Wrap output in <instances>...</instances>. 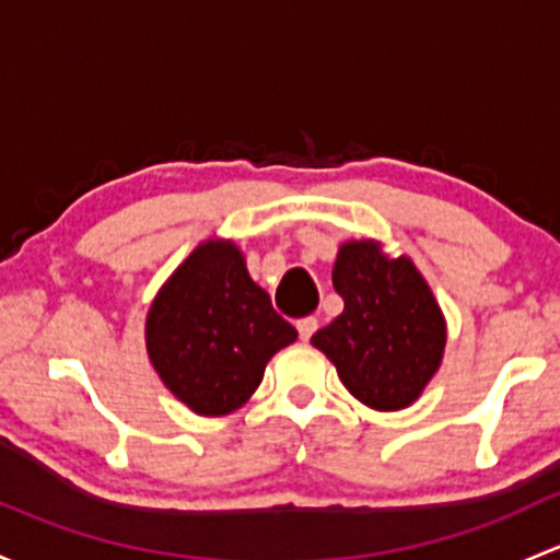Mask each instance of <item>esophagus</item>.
<instances>
[{
  "label": "esophagus",
  "mask_w": 560,
  "mask_h": 560,
  "mask_svg": "<svg viewBox=\"0 0 560 560\" xmlns=\"http://www.w3.org/2000/svg\"><path fill=\"white\" fill-rule=\"evenodd\" d=\"M316 329H319V322H316V316H303V319H298V332H300V338H303V340H308L311 335L316 332Z\"/></svg>",
  "instance_id": "obj_1"
}]
</instances>
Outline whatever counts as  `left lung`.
Instances as JSON below:
<instances>
[{"instance_id": "left-lung-1", "label": "left lung", "mask_w": 560, "mask_h": 560, "mask_svg": "<svg viewBox=\"0 0 560 560\" xmlns=\"http://www.w3.org/2000/svg\"><path fill=\"white\" fill-rule=\"evenodd\" d=\"M332 287L343 311L311 338L351 394L375 410L408 408L440 368L445 319L408 257L373 241L340 246Z\"/></svg>"}]
</instances>
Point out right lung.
<instances>
[{
    "instance_id": "right-lung-1",
    "label": "right lung",
    "mask_w": 560,
    "mask_h": 560,
    "mask_svg": "<svg viewBox=\"0 0 560 560\" xmlns=\"http://www.w3.org/2000/svg\"><path fill=\"white\" fill-rule=\"evenodd\" d=\"M298 338L228 241H206L166 281L147 316V351L176 397L201 416L241 408L265 364Z\"/></svg>"
}]
</instances>
